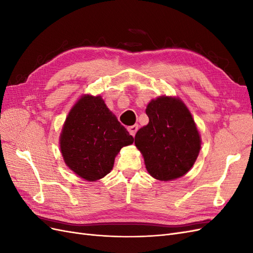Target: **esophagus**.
I'll return each mask as SVG.
<instances>
[{
  "label": "esophagus",
  "instance_id": "esophagus-1",
  "mask_svg": "<svg viewBox=\"0 0 253 253\" xmlns=\"http://www.w3.org/2000/svg\"><path fill=\"white\" fill-rule=\"evenodd\" d=\"M127 131L129 132V134H131L133 137L136 135V132L138 131V125H134V126H131L127 127Z\"/></svg>",
  "mask_w": 253,
  "mask_h": 253
}]
</instances>
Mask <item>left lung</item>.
<instances>
[{"label":"left lung","mask_w":253,"mask_h":253,"mask_svg":"<svg viewBox=\"0 0 253 253\" xmlns=\"http://www.w3.org/2000/svg\"><path fill=\"white\" fill-rule=\"evenodd\" d=\"M149 124L135 135V144L153 177L172 180L185 175L198 156L201 137L192 115L178 98L162 96L145 110Z\"/></svg>","instance_id":"8db88e82"}]
</instances>
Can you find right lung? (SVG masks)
<instances>
[{
	"label": "right lung",
	"mask_w": 253,
	"mask_h": 253,
	"mask_svg": "<svg viewBox=\"0 0 253 253\" xmlns=\"http://www.w3.org/2000/svg\"><path fill=\"white\" fill-rule=\"evenodd\" d=\"M134 138L100 96L85 95L74 105L60 137L65 164L81 178L95 181L109 174L115 157Z\"/></svg>",
	"instance_id": "1"
}]
</instances>
